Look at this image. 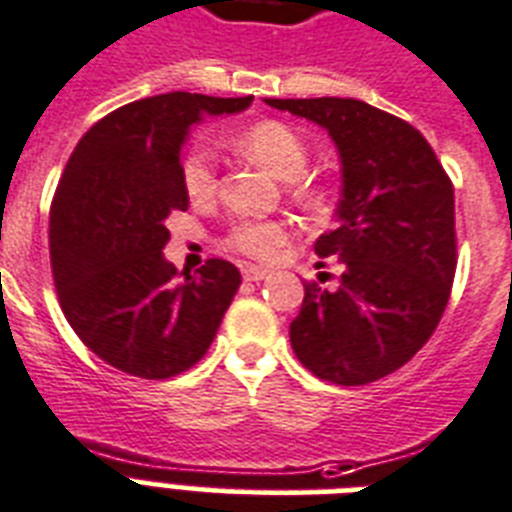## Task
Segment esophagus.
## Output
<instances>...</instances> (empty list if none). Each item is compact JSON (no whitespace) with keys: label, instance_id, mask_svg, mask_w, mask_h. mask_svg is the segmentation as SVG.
Returning a JSON list of instances; mask_svg holds the SVG:
<instances>
[{"label":"esophagus","instance_id":"34e87169","mask_svg":"<svg viewBox=\"0 0 512 512\" xmlns=\"http://www.w3.org/2000/svg\"><path fill=\"white\" fill-rule=\"evenodd\" d=\"M243 277H245V280H253V283H259V280H267L269 269L253 267V264H245V267H243Z\"/></svg>","mask_w":512,"mask_h":512}]
</instances>
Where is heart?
<instances>
[{
  "label": "heart",
  "instance_id": "heart-1",
  "mask_svg": "<svg viewBox=\"0 0 512 512\" xmlns=\"http://www.w3.org/2000/svg\"><path fill=\"white\" fill-rule=\"evenodd\" d=\"M243 149L253 162L267 168L272 176L293 181L307 168V146L301 136L285 122H256L240 136ZM181 184L192 202H208L216 194V170L205 146H192L181 160ZM229 248L253 256L272 259L288 243V227L280 221H240L229 232Z\"/></svg>",
  "mask_w": 512,
  "mask_h": 512
}]
</instances>
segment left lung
Wrapping results in <instances>:
<instances>
[{"label":"left lung","instance_id":"obj_1","mask_svg":"<svg viewBox=\"0 0 512 512\" xmlns=\"http://www.w3.org/2000/svg\"><path fill=\"white\" fill-rule=\"evenodd\" d=\"M315 122L342 162L336 227L320 259L342 261L339 288L304 285L291 323L301 366L358 387L398 371L433 336L457 269L454 186L425 136L358 98H264Z\"/></svg>","mask_w":512,"mask_h":512}]
</instances>
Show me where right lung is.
<instances>
[{
	"mask_svg": "<svg viewBox=\"0 0 512 512\" xmlns=\"http://www.w3.org/2000/svg\"><path fill=\"white\" fill-rule=\"evenodd\" d=\"M248 98L162 93L95 122L77 144L50 211V261L61 310L109 366L168 379L208 352L240 288V269L211 259L176 275L165 259L173 211L189 208L181 149L205 117Z\"/></svg>",
	"mask_w": 512,
	"mask_h": 512,
	"instance_id": "add662e5",
	"label": "right lung"
}]
</instances>
